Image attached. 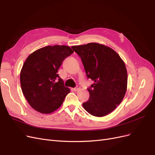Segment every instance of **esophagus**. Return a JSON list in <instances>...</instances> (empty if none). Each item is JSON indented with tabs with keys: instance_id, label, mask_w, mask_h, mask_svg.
<instances>
[{
	"instance_id": "obj_1",
	"label": "esophagus",
	"mask_w": 155,
	"mask_h": 155,
	"mask_svg": "<svg viewBox=\"0 0 155 155\" xmlns=\"http://www.w3.org/2000/svg\"><path fill=\"white\" fill-rule=\"evenodd\" d=\"M80 89H81V87H79V86H77L76 88H74V91L77 92V91H79V90H80Z\"/></svg>"
}]
</instances>
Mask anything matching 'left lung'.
<instances>
[{"label": "left lung", "mask_w": 155, "mask_h": 155, "mask_svg": "<svg viewBox=\"0 0 155 155\" xmlns=\"http://www.w3.org/2000/svg\"><path fill=\"white\" fill-rule=\"evenodd\" d=\"M79 55L87 76L94 81L88 89L90 97L83 104L89 114L105 116L122 101L127 87V72L124 61L111 48L97 43L73 46Z\"/></svg>", "instance_id": "1"}]
</instances>
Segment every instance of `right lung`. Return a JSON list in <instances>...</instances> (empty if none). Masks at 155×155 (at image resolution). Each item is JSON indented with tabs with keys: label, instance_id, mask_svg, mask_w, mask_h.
Listing matches in <instances>:
<instances>
[{
	"label": "right lung",
	"instance_id": "right-lung-1",
	"mask_svg": "<svg viewBox=\"0 0 155 155\" xmlns=\"http://www.w3.org/2000/svg\"><path fill=\"white\" fill-rule=\"evenodd\" d=\"M74 53L65 45L47 46L28 55L20 74L23 94L33 109L50 114L61 106L70 88L58 74L63 60Z\"/></svg>",
	"mask_w": 155,
	"mask_h": 155
}]
</instances>
